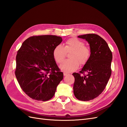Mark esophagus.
Wrapping results in <instances>:
<instances>
[{"instance_id": "obj_1", "label": "esophagus", "mask_w": 127, "mask_h": 127, "mask_svg": "<svg viewBox=\"0 0 127 127\" xmlns=\"http://www.w3.org/2000/svg\"><path fill=\"white\" fill-rule=\"evenodd\" d=\"M69 74H68V73H67L66 72H64V76H67V75H68Z\"/></svg>"}]
</instances>
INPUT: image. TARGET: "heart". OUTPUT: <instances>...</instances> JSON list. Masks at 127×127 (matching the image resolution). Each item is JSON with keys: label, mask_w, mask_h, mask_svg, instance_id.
Listing matches in <instances>:
<instances>
[{"label": "heart", "mask_w": 127, "mask_h": 127, "mask_svg": "<svg viewBox=\"0 0 127 127\" xmlns=\"http://www.w3.org/2000/svg\"><path fill=\"white\" fill-rule=\"evenodd\" d=\"M82 40L77 38H71L66 41L64 46L61 44L56 45L53 51V57L56 62L60 64L66 57L67 53H69V59L64 61L60 65L61 70L70 72L78 68L79 64L80 66L86 64L91 55L90 48L85 45Z\"/></svg>", "instance_id": "b5f03b06"}]
</instances>
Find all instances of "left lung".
Here are the masks:
<instances>
[{"label":"left lung","instance_id":"left-lung-1","mask_svg":"<svg viewBox=\"0 0 127 127\" xmlns=\"http://www.w3.org/2000/svg\"><path fill=\"white\" fill-rule=\"evenodd\" d=\"M90 44L91 55L82 70L74 72V93L79 100L90 101L100 95L111 75L112 53L106 41L95 34L79 35Z\"/></svg>","mask_w":127,"mask_h":127}]
</instances>
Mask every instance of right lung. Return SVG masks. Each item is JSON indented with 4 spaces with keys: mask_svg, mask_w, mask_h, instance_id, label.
<instances>
[{
    "mask_svg": "<svg viewBox=\"0 0 127 127\" xmlns=\"http://www.w3.org/2000/svg\"><path fill=\"white\" fill-rule=\"evenodd\" d=\"M62 41L56 35L32 36L18 50L15 74L22 90L31 98L47 101L54 96L64 75L53 58V51Z\"/></svg>",
    "mask_w": 127,
    "mask_h": 127,
    "instance_id": "add662e5",
    "label": "right lung"
}]
</instances>
